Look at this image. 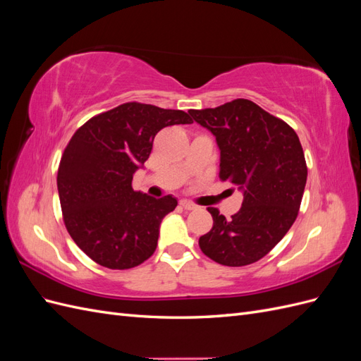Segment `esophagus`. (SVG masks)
<instances>
[{"label":"esophagus","mask_w":361,"mask_h":361,"mask_svg":"<svg viewBox=\"0 0 361 361\" xmlns=\"http://www.w3.org/2000/svg\"><path fill=\"white\" fill-rule=\"evenodd\" d=\"M180 206L183 207L185 211H194L195 207H197L194 203H191V202H188V200H180Z\"/></svg>","instance_id":"34e87169"}]
</instances>
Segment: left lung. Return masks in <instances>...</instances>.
<instances>
[{"label":"left lung","mask_w":361,"mask_h":361,"mask_svg":"<svg viewBox=\"0 0 361 361\" xmlns=\"http://www.w3.org/2000/svg\"><path fill=\"white\" fill-rule=\"evenodd\" d=\"M188 113L216 140L220 179L244 194L231 220L207 207L214 226L199 245L216 264H255L281 241L298 215L307 180L300 138L286 122L248 99Z\"/></svg>","instance_id":"8db88e82"}]
</instances>
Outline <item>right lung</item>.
<instances>
[{
    "label": "right lung",
    "instance_id": "1",
    "mask_svg": "<svg viewBox=\"0 0 361 361\" xmlns=\"http://www.w3.org/2000/svg\"><path fill=\"white\" fill-rule=\"evenodd\" d=\"M187 123L185 111L128 102L92 117L71 138L57 174L63 220L96 264L129 269L154 255L162 218L178 200L134 191L133 178L159 130Z\"/></svg>",
    "mask_w": 361,
    "mask_h": 361
}]
</instances>
